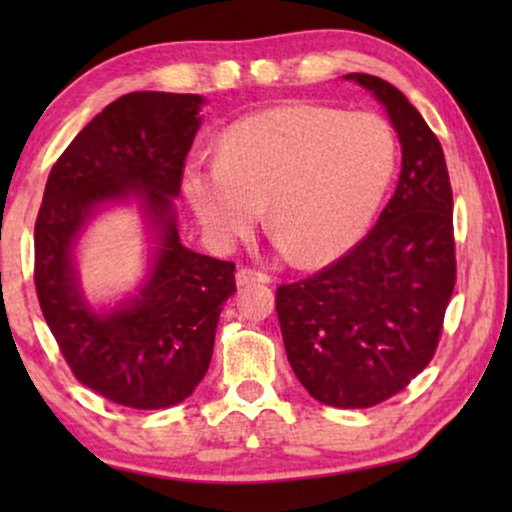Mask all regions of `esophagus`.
Instances as JSON below:
<instances>
[{"label": "esophagus", "mask_w": 512, "mask_h": 512, "mask_svg": "<svg viewBox=\"0 0 512 512\" xmlns=\"http://www.w3.org/2000/svg\"><path fill=\"white\" fill-rule=\"evenodd\" d=\"M237 286H251V284H270L272 277L268 272L254 270V268H240L235 275Z\"/></svg>", "instance_id": "obj_1"}]
</instances>
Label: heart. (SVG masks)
Listing matches in <instances>:
<instances>
[{
  "mask_svg": "<svg viewBox=\"0 0 512 512\" xmlns=\"http://www.w3.org/2000/svg\"><path fill=\"white\" fill-rule=\"evenodd\" d=\"M396 160L394 128L380 114L291 102L228 125L214 165H186L184 193L221 247L247 237L268 205L284 247L319 268L368 233Z\"/></svg>",
  "mask_w": 512,
  "mask_h": 512,
  "instance_id": "heart-1",
  "label": "heart"
}]
</instances>
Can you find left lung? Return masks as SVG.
Returning <instances> with one entry per match:
<instances>
[{
  "mask_svg": "<svg viewBox=\"0 0 512 512\" xmlns=\"http://www.w3.org/2000/svg\"><path fill=\"white\" fill-rule=\"evenodd\" d=\"M401 139L396 191L375 228L317 275L277 289L284 349L300 384L333 408L396 396L436 354L457 282L452 186L443 146L401 90L370 74Z\"/></svg>",
  "mask_w": 512,
  "mask_h": 512,
  "instance_id": "1",
  "label": "left lung"
}]
</instances>
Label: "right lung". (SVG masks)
I'll return each instance as SVG.
<instances>
[{
    "mask_svg": "<svg viewBox=\"0 0 512 512\" xmlns=\"http://www.w3.org/2000/svg\"><path fill=\"white\" fill-rule=\"evenodd\" d=\"M200 95L128 93L102 109L48 174L34 223V286L44 319L76 380L135 410L193 394L214 352L235 263L179 242L174 198L200 128ZM137 197L159 233L145 289L97 315L78 291L71 249L104 201Z\"/></svg>",
    "mask_w": 512,
    "mask_h": 512,
    "instance_id": "1",
    "label": "right lung"
}]
</instances>
